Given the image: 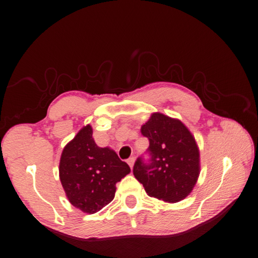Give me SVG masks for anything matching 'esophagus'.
<instances>
[{"label": "esophagus", "mask_w": 258, "mask_h": 258, "mask_svg": "<svg viewBox=\"0 0 258 258\" xmlns=\"http://www.w3.org/2000/svg\"><path fill=\"white\" fill-rule=\"evenodd\" d=\"M127 163H128V165L129 166L133 168V166H134V163H135V157H130V158H128L127 159Z\"/></svg>", "instance_id": "1"}]
</instances>
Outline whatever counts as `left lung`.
<instances>
[{"label":"left lung","mask_w":258,"mask_h":258,"mask_svg":"<svg viewBox=\"0 0 258 258\" xmlns=\"http://www.w3.org/2000/svg\"><path fill=\"white\" fill-rule=\"evenodd\" d=\"M149 147L134 165V175L149 197L166 202L183 200L191 193L200 173L196 139L181 121L153 113L142 127Z\"/></svg>","instance_id":"8db88e82"}]
</instances>
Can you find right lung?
Here are the masks:
<instances>
[{"instance_id":"right-lung-1","label":"right lung","mask_w":258,"mask_h":258,"mask_svg":"<svg viewBox=\"0 0 258 258\" xmlns=\"http://www.w3.org/2000/svg\"><path fill=\"white\" fill-rule=\"evenodd\" d=\"M90 124L80 130L62 150L59 177L73 206L95 213L113 200L115 184L130 173L115 152L101 148L92 138Z\"/></svg>"}]
</instances>
